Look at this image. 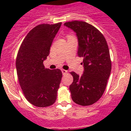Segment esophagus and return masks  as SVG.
Here are the masks:
<instances>
[{"label": "esophagus", "mask_w": 131, "mask_h": 131, "mask_svg": "<svg viewBox=\"0 0 131 131\" xmlns=\"http://www.w3.org/2000/svg\"><path fill=\"white\" fill-rule=\"evenodd\" d=\"M61 71H62V73H63V75H66V74L67 73V72H68V71L66 70H64V69H62Z\"/></svg>", "instance_id": "34e87169"}]
</instances>
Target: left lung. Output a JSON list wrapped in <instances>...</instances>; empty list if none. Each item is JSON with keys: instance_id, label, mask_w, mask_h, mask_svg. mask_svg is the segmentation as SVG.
Segmentation results:
<instances>
[{"instance_id": "obj_1", "label": "left lung", "mask_w": 131, "mask_h": 131, "mask_svg": "<svg viewBox=\"0 0 131 131\" xmlns=\"http://www.w3.org/2000/svg\"><path fill=\"white\" fill-rule=\"evenodd\" d=\"M64 25L77 34L78 56L84 58L83 75L70 72L73 77L69 88L72 99L77 105L89 106L101 98L110 75L112 61L108 44L103 35L86 22L73 21Z\"/></svg>"}]
</instances>
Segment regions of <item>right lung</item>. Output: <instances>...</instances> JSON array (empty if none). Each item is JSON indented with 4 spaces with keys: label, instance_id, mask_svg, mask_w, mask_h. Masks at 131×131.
I'll use <instances>...</instances> for the list:
<instances>
[{
    "label": "right lung",
    "instance_id": "add662e5",
    "mask_svg": "<svg viewBox=\"0 0 131 131\" xmlns=\"http://www.w3.org/2000/svg\"><path fill=\"white\" fill-rule=\"evenodd\" d=\"M61 25V22L37 25L29 31L18 50L16 67L19 85L28 101L35 106H49L57 98L62 72L58 68H46L43 62Z\"/></svg>",
    "mask_w": 131,
    "mask_h": 131
}]
</instances>
